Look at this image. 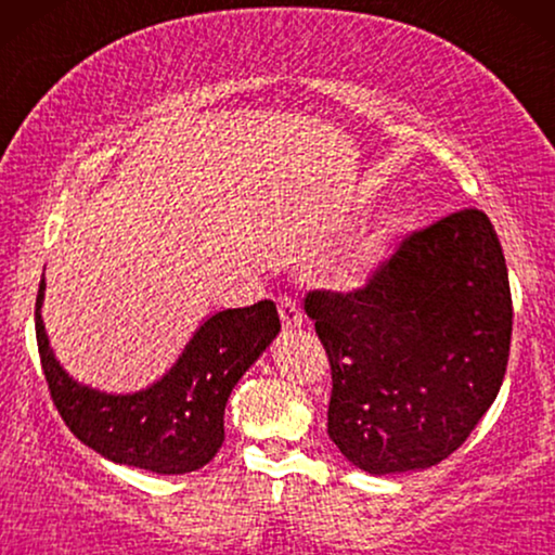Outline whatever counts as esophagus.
Masks as SVG:
<instances>
[{
  "instance_id": "obj_1",
  "label": "esophagus",
  "mask_w": 555,
  "mask_h": 555,
  "mask_svg": "<svg viewBox=\"0 0 555 555\" xmlns=\"http://www.w3.org/2000/svg\"><path fill=\"white\" fill-rule=\"evenodd\" d=\"M278 308H280V318H283V328L293 331V328H300L302 325V313L298 308V302L293 298H280L278 300Z\"/></svg>"
}]
</instances>
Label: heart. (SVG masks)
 <instances>
[{"label":"heart","mask_w":555,"mask_h":555,"mask_svg":"<svg viewBox=\"0 0 555 555\" xmlns=\"http://www.w3.org/2000/svg\"><path fill=\"white\" fill-rule=\"evenodd\" d=\"M401 227H404V217L399 211L384 217L374 230L363 234L331 264L328 270V283L333 291L353 295L361 293L363 287L374 283L378 270L384 268V262L389 260V253L397 242Z\"/></svg>","instance_id":"b5f03b06"}]
</instances>
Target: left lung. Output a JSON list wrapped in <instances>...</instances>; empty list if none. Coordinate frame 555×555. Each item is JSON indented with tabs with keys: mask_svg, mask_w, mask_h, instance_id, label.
I'll list each match as a JSON object with an SVG mask.
<instances>
[{
	"mask_svg": "<svg viewBox=\"0 0 555 555\" xmlns=\"http://www.w3.org/2000/svg\"><path fill=\"white\" fill-rule=\"evenodd\" d=\"M306 313L331 359L328 437L369 475L439 465L503 384L511 283L480 209L414 232L361 293H310Z\"/></svg>",
	"mask_w": 555,
	"mask_h": 555,
	"instance_id": "8db88e82",
	"label": "left lung"
}]
</instances>
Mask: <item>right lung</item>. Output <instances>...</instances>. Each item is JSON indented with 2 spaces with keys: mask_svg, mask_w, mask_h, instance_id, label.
Segmentation results:
<instances>
[{
  "mask_svg": "<svg viewBox=\"0 0 555 555\" xmlns=\"http://www.w3.org/2000/svg\"><path fill=\"white\" fill-rule=\"evenodd\" d=\"M44 272L35 302L42 371L60 416L101 457L156 475L207 465L224 442L227 399L280 333L272 300L204 315L177 361L139 391H103L65 371L44 331Z\"/></svg>",
  "mask_w": 555,
  "mask_h": 555,
  "instance_id": "1",
  "label": "right lung"
}]
</instances>
